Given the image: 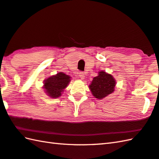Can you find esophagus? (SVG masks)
<instances>
[{
  "label": "esophagus",
  "instance_id": "34e87169",
  "mask_svg": "<svg viewBox=\"0 0 159 159\" xmlns=\"http://www.w3.org/2000/svg\"><path fill=\"white\" fill-rule=\"evenodd\" d=\"M85 73L83 72V71H80V72H79V76L81 79H85Z\"/></svg>",
  "mask_w": 159,
  "mask_h": 159
}]
</instances>
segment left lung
<instances>
[{"mask_svg":"<svg viewBox=\"0 0 159 159\" xmlns=\"http://www.w3.org/2000/svg\"><path fill=\"white\" fill-rule=\"evenodd\" d=\"M116 81L112 76L105 71L98 72V76L94 77L89 85V89L95 98H103L114 91Z\"/></svg>","mask_w":159,"mask_h":159,"instance_id":"left-lung-1","label":"left lung"}]
</instances>
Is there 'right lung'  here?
I'll return each mask as SVG.
<instances>
[{
	"mask_svg": "<svg viewBox=\"0 0 159 159\" xmlns=\"http://www.w3.org/2000/svg\"><path fill=\"white\" fill-rule=\"evenodd\" d=\"M70 81V77L66 74L60 72L57 75L52 76L45 80L44 88L46 93L52 98H57L61 95L63 89Z\"/></svg>",
	"mask_w": 159,
	"mask_h": 159,
	"instance_id": "right-lung-1",
	"label": "right lung"
}]
</instances>
